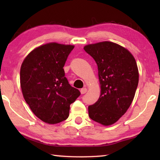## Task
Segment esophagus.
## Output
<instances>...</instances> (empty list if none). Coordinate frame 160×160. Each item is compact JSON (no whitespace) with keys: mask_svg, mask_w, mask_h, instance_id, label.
I'll list each match as a JSON object with an SVG mask.
<instances>
[{"mask_svg":"<svg viewBox=\"0 0 160 160\" xmlns=\"http://www.w3.org/2000/svg\"><path fill=\"white\" fill-rule=\"evenodd\" d=\"M87 91H88V90H87L85 88H82L80 90V92H81V94H85L87 92Z\"/></svg>","mask_w":160,"mask_h":160,"instance_id":"1","label":"esophagus"}]
</instances>
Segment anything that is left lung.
<instances>
[{
  "label": "left lung",
  "instance_id": "left-lung-1",
  "mask_svg": "<svg viewBox=\"0 0 160 160\" xmlns=\"http://www.w3.org/2000/svg\"><path fill=\"white\" fill-rule=\"evenodd\" d=\"M84 49L95 61L101 95L88 107L89 116L104 126L116 123L126 112L138 85V69L132 54L110 42L89 44Z\"/></svg>",
  "mask_w": 160,
  "mask_h": 160
}]
</instances>
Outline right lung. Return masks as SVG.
<instances>
[{"instance_id":"1","label":"right lung","mask_w":160,"mask_h":160,"mask_svg":"<svg viewBox=\"0 0 160 160\" xmlns=\"http://www.w3.org/2000/svg\"><path fill=\"white\" fill-rule=\"evenodd\" d=\"M74 46L49 43L35 48L20 68V85L27 104L35 115L49 124L68 117L70 105L80 95L70 85L63 66Z\"/></svg>"}]
</instances>
